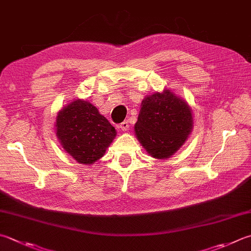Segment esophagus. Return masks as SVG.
I'll list each match as a JSON object with an SVG mask.
<instances>
[{
	"mask_svg": "<svg viewBox=\"0 0 251 251\" xmlns=\"http://www.w3.org/2000/svg\"><path fill=\"white\" fill-rule=\"evenodd\" d=\"M129 122H127V121H124V122H122V124H120L119 125V129L120 130H122V131H127V130H129Z\"/></svg>",
	"mask_w": 251,
	"mask_h": 251,
	"instance_id": "esophagus-1",
	"label": "esophagus"
}]
</instances>
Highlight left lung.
<instances>
[{
    "mask_svg": "<svg viewBox=\"0 0 251 251\" xmlns=\"http://www.w3.org/2000/svg\"><path fill=\"white\" fill-rule=\"evenodd\" d=\"M192 126V113L186 100L164 89L142 100L134 132L146 152L164 159L181 148Z\"/></svg>",
    "mask_w": 251,
    "mask_h": 251,
    "instance_id": "obj_1",
    "label": "left lung"
}]
</instances>
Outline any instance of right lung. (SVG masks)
<instances>
[{"instance_id":"right-lung-1","label":"right lung","mask_w":251,"mask_h":251,"mask_svg":"<svg viewBox=\"0 0 251 251\" xmlns=\"http://www.w3.org/2000/svg\"><path fill=\"white\" fill-rule=\"evenodd\" d=\"M55 130L65 152L84 165L101 158L117 135L97 108L83 99H75L58 112Z\"/></svg>"}]
</instances>
